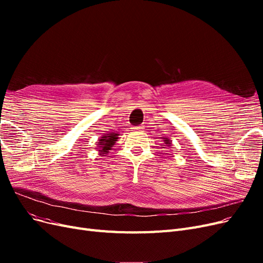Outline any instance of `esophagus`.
I'll list each match as a JSON object with an SVG mask.
<instances>
[{
	"label": "esophagus",
	"instance_id": "1",
	"mask_svg": "<svg viewBox=\"0 0 263 263\" xmlns=\"http://www.w3.org/2000/svg\"><path fill=\"white\" fill-rule=\"evenodd\" d=\"M137 129H138V130H140V132H142V130H144V129H145V128H144V126H139V127H138V128H137Z\"/></svg>",
	"mask_w": 263,
	"mask_h": 263
}]
</instances>
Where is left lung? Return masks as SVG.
<instances>
[{
	"label": "left lung",
	"instance_id": "obj_1",
	"mask_svg": "<svg viewBox=\"0 0 263 263\" xmlns=\"http://www.w3.org/2000/svg\"><path fill=\"white\" fill-rule=\"evenodd\" d=\"M161 139H163V144H164V145H162V146H164L163 148H165V146L166 147H171L172 146V141L168 137H162Z\"/></svg>",
	"mask_w": 263,
	"mask_h": 263
}]
</instances>
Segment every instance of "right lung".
<instances>
[{
  "label": "right lung",
  "mask_w": 263,
  "mask_h": 263,
  "mask_svg": "<svg viewBox=\"0 0 263 263\" xmlns=\"http://www.w3.org/2000/svg\"><path fill=\"white\" fill-rule=\"evenodd\" d=\"M118 136H119L118 132H115V133L110 132V133L103 135L97 144L98 145L97 149L99 151V155L100 156L107 155L109 153V150H112V148L116 144Z\"/></svg>",
  "instance_id": "right-lung-1"
}]
</instances>
